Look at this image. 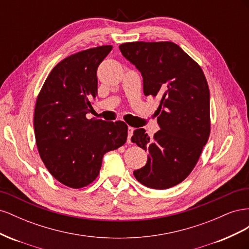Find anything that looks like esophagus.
I'll return each mask as SVG.
<instances>
[{
  "label": "esophagus",
  "mask_w": 249,
  "mask_h": 249,
  "mask_svg": "<svg viewBox=\"0 0 249 249\" xmlns=\"http://www.w3.org/2000/svg\"><path fill=\"white\" fill-rule=\"evenodd\" d=\"M134 131H135L134 127L129 126V130H127V143H129V144H132V137H133Z\"/></svg>",
  "instance_id": "obj_1"
}]
</instances>
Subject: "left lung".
I'll use <instances>...</instances> for the list:
<instances>
[{
    "label": "left lung",
    "mask_w": 249,
    "mask_h": 249,
    "mask_svg": "<svg viewBox=\"0 0 249 249\" xmlns=\"http://www.w3.org/2000/svg\"><path fill=\"white\" fill-rule=\"evenodd\" d=\"M119 50L141 71L144 94L160 102L157 120L161 130L149 138L144 129H137L132 137L148 153L145 166L134 176L152 189H168L190 175L210 136L206 76L175 42H125Z\"/></svg>",
    "instance_id": "obj_1"
}]
</instances>
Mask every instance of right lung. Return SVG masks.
Instances as JSON below:
<instances>
[{
    "label": "right lung",
    "mask_w": 249,
    "mask_h": 249,
    "mask_svg": "<svg viewBox=\"0 0 249 249\" xmlns=\"http://www.w3.org/2000/svg\"><path fill=\"white\" fill-rule=\"evenodd\" d=\"M112 50L101 46L76 53L52 70L37 96L34 132L39 156L61 184L80 189L91 184L104 155L123 146L127 125L88 119L97 95L96 70Z\"/></svg>",
    "instance_id": "1"
}]
</instances>
